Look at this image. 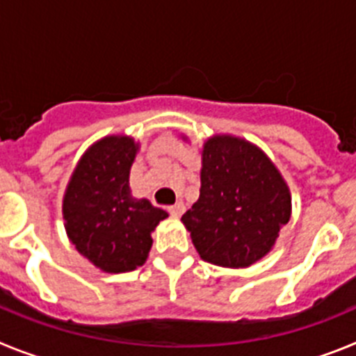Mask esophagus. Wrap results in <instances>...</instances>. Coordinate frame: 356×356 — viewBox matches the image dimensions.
Returning <instances> with one entry per match:
<instances>
[{
	"instance_id": "obj_1",
	"label": "esophagus",
	"mask_w": 356,
	"mask_h": 356,
	"mask_svg": "<svg viewBox=\"0 0 356 356\" xmlns=\"http://www.w3.org/2000/svg\"><path fill=\"white\" fill-rule=\"evenodd\" d=\"M169 213H171L172 217H180L181 213H184V210H185V205L184 203H175V205L172 207H169Z\"/></svg>"
}]
</instances>
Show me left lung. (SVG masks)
<instances>
[{
    "mask_svg": "<svg viewBox=\"0 0 356 356\" xmlns=\"http://www.w3.org/2000/svg\"><path fill=\"white\" fill-rule=\"evenodd\" d=\"M289 219V187L262 149L232 135L203 144L200 200L181 216L201 259L251 266L271 251Z\"/></svg>",
    "mask_w": 356,
    "mask_h": 356,
    "instance_id": "1",
    "label": "left lung"
}]
</instances>
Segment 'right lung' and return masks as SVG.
<instances>
[{
	"instance_id": "right-lung-1",
	"label": "right lung",
	"mask_w": 356,
	"mask_h": 356,
	"mask_svg": "<svg viewBox=\"0 0 356 356\" xmlns=\"http://www.w3.org/2000/svg\"><path fill=\"white\" fill-rule=\"evenodd\" d=\"M139 144L110 135L85 151L64 194L65 232L78 253L105 273L143 266L151 232L168 212L130 191V169Z\"/></svg>"
}]
</instances>
